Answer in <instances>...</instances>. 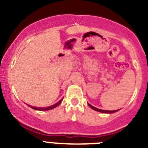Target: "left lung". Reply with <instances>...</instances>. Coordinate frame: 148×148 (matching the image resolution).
<instances>
[{"label": "left lung", "instance_id": "obj_1", "mask_svg": "<svg viewBox=\"0 0 148 148\" xmlns=\"http://www.w3.org/2000/svg\"><path fill=\"white\" fill-rule=\"evenodd\" d=\"M87 104H88V105H89V107H90L92 109V110H95V111L99 112H102V113H109V114H110V113H114V112H116L118 111V110H114V111H109V110H99V109L96 108V107H93V106H92V105H91V104H89V103H87Z\"/></svg>", "mask_w": 148, "mask_h": 148}]
</instances>
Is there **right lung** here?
I'll return each mask as SVG.
<instances>
[{"instance_id": "1", "label": "right lung", "mask_w": 148, "mask_h": 148, "mask_svg": "<svg viewBox=\"0 0 148 148\" xmlns=\"http://www.w3.org/2000/svg\"><path fill=\"white\" fill-rule=\"evenodd\" d=\"M62 100H63V99H62L61 100H59V102L57 103H56V104H53V105L51 106H49V107H31V108L34 109V110H40V111H45V110H52V109L55 108V107H58V106L59 105V104H61V102H62Z\"/></svg>"}]
</instances>
